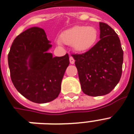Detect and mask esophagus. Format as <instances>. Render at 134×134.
Instances as JSON below:
<instances>
[{
    "label": "esophagus",
    "instance_id": "34e87169",
    "mask_svg": "<svg viewBox=\"0 0 134 134\" xmlns=\"http://www.w3.org/2000/svg\"><path fill=\"white\" fill-rule=\"evenodd\" d=\"M70 63L71 64H75V59L72 57H70Z\"/></svg>",
    "mask_w": 134,
    "mask_h": 134
}]
</instances>
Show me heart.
Returning a JSON list of instances; mask_svg holds the SVG:
<instances>
[{
    "label": "heart",
    "instance_id": "b5f03b06",
    "mask_svg": "<svg viewBox=\"0 0 134 134\" xmlns=\"http://www.w3.org/2000/svg\"><path fill=\"white\" fill-rule=\"evenodd\" d=\"M99 31L93 26L75 25L64 31L60 35L62 43L72 46L77 52H86L91 49L97 43Z\"/></svg>",
    "mask_w": 134,
    "mask_h": 134
}]
</instances>
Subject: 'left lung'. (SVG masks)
I'll return each instance as SVG.
<instances>
[{
  "instance_id": "obj_1",
  "label": "left lung",
  "mask_w": 134,
  "mask_h": 134,
  "mask_svg": "<svg viewBox=\"0 0 134 134\" xmlns=\"http://www.w3.org/2000/svg\"><path fill=\"white\" fill-rule=\"evenodd\" d=\"M100 40L82 54H73L81 88L89 96L109 93L119 82L122 72L123 50L114 30L99 22Z\"/></svg>"
}]
</instances>
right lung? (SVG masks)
Here are the masks:
<instances>
[{
	"mask_svg": "<svg viewBox=\"0 0 134 134\" xmlns=\"http://www.w3.org/2000/svg\"><path fill=\"white\" fill-rule=\"evenodd\" d=\"M43 29L33 27L18 35L8 54L10 76L16 90L35 103H46L58 97L69 57H53L52 47Z\"/></svg>",
	"mask_w": 134,
	"mask_h": 134,
	"instance_id": "right-lung-1",
	"label": "right lung"
}]
</instances>
